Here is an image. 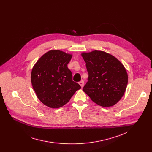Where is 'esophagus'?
<instances>
[{
	"mask_svg": "<svg viewBox=\"0 0 152 152\" xmlns=\"http://www.w3.org/2000/svg\"><path fill=\"white\" fill-rule=\"evenodd\" d=\"M79 84L80 85V86L81 87V88L84 87V82L83 80H81L80 82H79Z\"/></svg>",
	"mask_w": 152,
	"mask_h": 152,
	"instance_id": "obj_1",
	"label": "esophagus"
}]
</instances>
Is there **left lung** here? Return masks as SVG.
<instances>
[{
  "instance_id": "8db88e82",
  "label": "left lung",
  "mask_w": 152,
  "mask_h": 152,
  "mask_svg": "<svg viewBox=\"0 0 152 152\" xmlns=\"http://www.w3.org/2000/svg\"><path fill=\"white\" fill-rule=\"evenodd\" d=\"M81 56L88 72L84 92L99 106L115 105L127 87L128 76L125 66L114 56L102 51L83 53Z\"/></svg>"
}]
</instances>
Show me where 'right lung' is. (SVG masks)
<instances>
[{
  "label": "right lung",
  "mask_w": 152,
  "mask_h": 152,
  "mask_svg": "<svg viewBox=\"0 0 152 152\" xmlns=\"http://www.w3.org/2000/svg\"><path fill=\"white\" fill-rule=\"evenodd\" d=\"M72 55L58 50L43 54L33 67L31 81L39 99L51 108L62 107L81 86L72 81L67 64Z\"/></svg>",
  "instance_id": "right-lung-1"
}]
</instances>
